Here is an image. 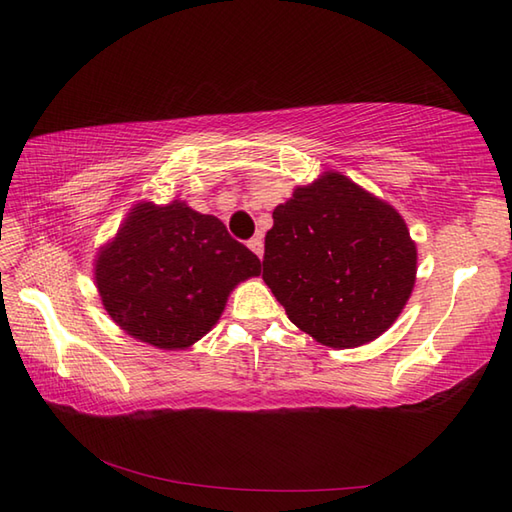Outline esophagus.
<instances>
[{
    "instance_id": "34e87169",
    "label": "esophagus",
    "mask_w": 512,
    "mask_h": 512,
    "mask_svg": "<svg viewBox=\"0 0 512 512\" xmlns=\"http://www.w3.org/2000/svg\"><path fill=\"white\" fill-rule=\"evenodd\" d=\"M248 248L253 250V253H255L259 259L264 257V239H262V237H253V239H250V242H248Z\"/></svg>"
}]
</instances>
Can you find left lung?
Returning a JSON list of instances; mask_svg holds the SVG:
<instances>
[{
    "instance_id": "8db88e82",
    "label": "left lung",
    "mask_w": 512,
    "mask_h": 512,
    "mask_svg": "<svg viewBox=\"0 0 512 512\" xmlns=\"http://www.w3.org/2000/svg\"><path fill=\"white\" fill-rule=\"evenodd\" d=\"M264 281L288 319L350 350L398 319L416 284V244L400 213L336 171L273 211Z\"/></svg>"
}]
</instances>
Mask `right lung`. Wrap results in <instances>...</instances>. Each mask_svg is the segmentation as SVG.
<instances>
[{
  "label": "right lung",
  "mask_w": 512,
  "mask_h": 512,
  "mask_svg": "<svg viewBox=\"0 0 512 512\" xmlns=\"http://www.w3.org/2000/svg\"><path fill=\"white\" fill-rule=\"evenodd\" d=\"M259 273V257L215 215L173 200L136 204L99 250L94 279L121 330L160 350H184L217 323L239 281Z\"/></svg>",
  "instance_id": "right-lung-1"
}]
</instances>
